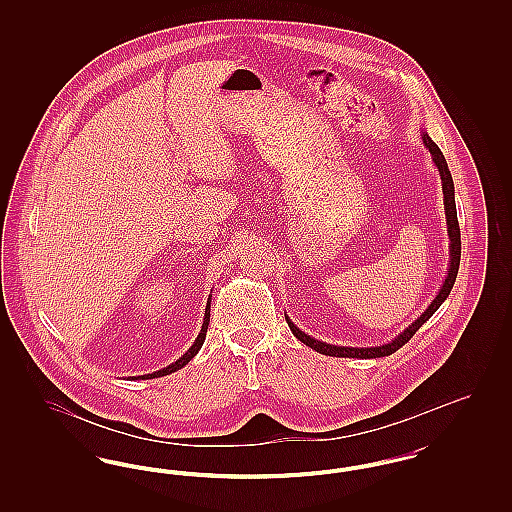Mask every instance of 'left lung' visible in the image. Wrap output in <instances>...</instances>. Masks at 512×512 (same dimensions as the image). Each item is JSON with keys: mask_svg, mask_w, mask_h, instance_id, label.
I'll list each match as a JSON object with an SVG mask.
<instances>
[{"mask_svg": "<svg viewBox=\"0 0 512 512\" xmlns=\"http://www.w3.org/2000/svg\"><path fill=\"white\" fill-rule=\"evenodd\" d=\"M422 142L424 146L428 147V151L432 153V161L434 165L438 167L439 176H441V188H443V205H445V219H447V234H449V268H447V276H445V282L441 286L436 299L428 305V309L420 315V317L414 320L413 324L409 328H405L395 340H391L390 343H384V345H376V347H343V345H332V343H326V341L315 340L311 336H307L305 332H301L295 324H293L290 317H286L288 320V326L293 332V336L301 343L309 345L311 349H315L317 353L322 355H330V357H353V359H376V357H386L395 353L399 347H403L407 341L411 340L414 336V332L432 317L441 303L447 299V295L453 290V284L457 280V272H459V265H461V228H459V220H457V207H455V186H453V178H451V172L447 167V161L441 153V149L436 146V142L426 134L422 132Z\"/></svg>", "mask_w": 512, "mask_h": 512, "instance_id": "obj_1", "label": "left lung"}]
</instances>
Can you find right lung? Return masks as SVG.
<instances>
[{
  "mask_svg": "<svg viewBox=\"0 0 512 512\" xmlns=\"http://www.w3.org/2000/svg\"><path fill=\"white\" fill-rule=\"evenodd\" d=\"M209 317H211V295H209V299H207V307H205V318H203V326H201V332H199V336L195 338L194 345L176 361V363H172V365L165 366V368H161V370H157V372H151V374H144V376H138V378H142V380H149V378H159V376H167V374H172V372H176V370H180L182 366L188 365L192 359H194L195 355H197V351L201 349V345H203V341H205V336H207V326H209Z\"/></svg>",
  "mask_w": 512,
  "mask_h": 512,
  "instance_id": "obj_1",
  "label": "right lung"
}]
</instances>
